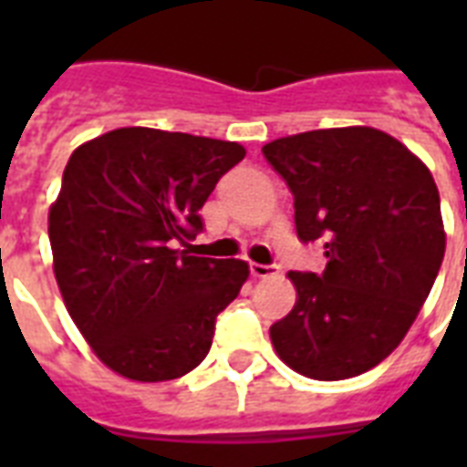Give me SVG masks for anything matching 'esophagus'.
I'll use <instances>...</instances> for the list:
<instances>
[{
    "mask_svg": "<svg viewBox=\"0 0 467 467\" xmlns=\"http://www.w3.org/2000/svg\"><path fill=\"white\" fill-rule=\"evenodd\" d=\"M249 271H252V276L254 278H266V276H274V274H278V266H274V264H249Z\"/></svg>",
    "mask_w": 467,
    "mask_h": 467,
    "instance_id": "1",
    "label": "esophagus"
}]
</instances>
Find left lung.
Instances as JSON below:
<instances>
[{"instance_id": "left-lung-1", "label": "left lung", "mask_w": 467, "mask_h": 467, "mask_svg": "<svg viewBox=\"0 0 467 467\" xmlns=\"http://www.w3.org/2000/svg\"><path fill=\"white\" fill-rule=\"evenodd\" d=\"M262 152L296 198L298 240L327 256L322 274H288L298 300L271 325L274 348L300 376H361L395 351L441 269L434 176L366 126L278 138Z\"/></svg>"}]
</instances>
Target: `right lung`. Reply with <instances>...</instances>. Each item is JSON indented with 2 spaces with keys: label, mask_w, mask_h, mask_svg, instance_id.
<instances>
[{
  "label": "right lung",
  "mask_w": 467,
  "mask_h": 467,
  "mask_svg": "<svg viewBox=\"0 0 467 467\" xmlns=\"http://www.w3.org/2000/svg\"><path fill=\"white\" fill-rule=\"evenodd\" d=\"M242 160L237 142L155 128H119L69 157L47 215L55 278L84 339L120 376L174 380L211 351L249 266L191 256V240Z\"/></svg>",
  "instance_id": "obj_1"
}]
</instances>
